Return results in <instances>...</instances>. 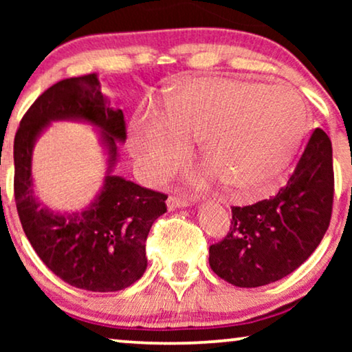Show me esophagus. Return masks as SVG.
<instances>
[{
	"label": "esophagus",
	"instance_id": "obj_1",
	"mask_svg": "<svg viewBox=\"0 0 352 352\" xmlns=\"http://www.w3.org/2000/svg\"><path fill=\"white\" fill-rule=\"evenodd\" d=\"M166 205L170 210H175V208H182V206H187L189 205V199H182V197H168L166 200Z\"/></svg>",
	"mask_w": 352,
	"mask_h": 352
}]
</instances>
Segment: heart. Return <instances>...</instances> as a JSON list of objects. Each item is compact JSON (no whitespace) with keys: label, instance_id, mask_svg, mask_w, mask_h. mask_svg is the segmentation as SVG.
<instances>
[{"label":"heart","instance_id":"1","mask_svg":"<svg viewBox=\"0 0 352 352\" xmlns=\"http://www.w3.org/2000/svg\"><path fill=\"white\" fill-rule=\"evenodd\" d=\"M306 126V105L288 86L199 80L173 93L163 113L138 115L128 142L144 176L163 181L184 163L192 136H199L205 163L195 184L221 177L256 195L285 170Z\"/></svg>","mask_w":352,"mask_h":352}]
</instances>
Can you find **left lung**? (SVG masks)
<instances>
[{
    "label": "left lung",
    "mask_w": 352,
    "mask_h": 352,
    "mask_svg": "<svg viewBox=\"0 0 352 352\" xmlns=\"http://www.w3.org/2000/svg\"><path fill=\"white\" fill-rule=\"evenodd\" d=\"M333 192L331 142L316 128L278 194L248 206H232L228 235L210 247L213 272L243 288L267 285L292 274L324 239Z\"/></svg>",
    "instance_id": "left-lung-1"
}]
</instances>
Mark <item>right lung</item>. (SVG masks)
Returning a JSON list of instances; mask_svg holds the SVG:
<instances>
[{
	"mask_svg": "<svg viewBox=\"0 0 352 352\" xmlns=\"http://www.w3.org/2000/svg\"><path fill=\"white\" fill-rule=\"evenodd\" d=\"M52 119H83L101 128L109 153L104 187L83 214L60 215L32 194L31 151ZM126 139L122 110L109 107L98 74L57 81L30 105L14 138V197L22 229L38 256L57 277L88 292H118L147 267L146 240L166 211V194L110 175L117 141Z\"/></svg>",
	"mask_w": 352,
	"mask_h": 352,
	"instance_id": "right-lung-1",
	"label": "right lung"
}]
</instances>
